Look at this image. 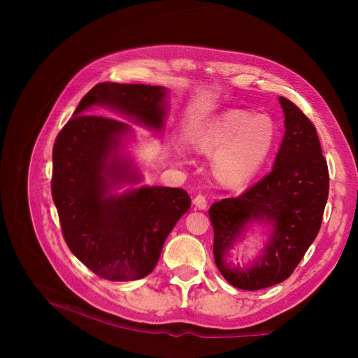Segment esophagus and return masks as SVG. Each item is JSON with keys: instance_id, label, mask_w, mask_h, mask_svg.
Wrapping results in <instances>:
<instances>
[{"instance_id": "obj_1", "label": "esophagus", "mask_w": 358, "mask_h": 358, "mask_svg": "<svg viewBox=\"0 0 358 358\" xmlns=\"http://www.w3.org/2000/svg\"><path fill=\"white\" fill-rule=\"evenodd\" d=\"M193 203L197 209H201L204 210L206 208H208V200H206V197L203 194H197L194 199H193Z\"/></svg>"}]
</instances>
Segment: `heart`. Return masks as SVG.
I'll return each mask as SVG.
<instances>
[{"instance_id":"b5f03b06","label":"heart","mask_w":358,"mask_h":358,"mask_svg":"<svg viewBox=\"0 0 358 358\" xmlns=\"http://www.w3.org/2000/svg\"><path fill=\"white\" fill-rule=\"evenodd\" d=\"M277 143V126L267 115L232 108L206 123L194 148L201 154H215L216 177L228 185H241L255 178L268 162Z\"/></svg>"}]
</instances>
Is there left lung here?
<instances>
[{
	"label": "left lung",
	"mask_w": 358,
	"mask_h": 358,
	"mask_svg": "<svg viewBox=\"0 0 358 358\" xmlns=\"http://www.w3.org/2000/svg\"><path fill=\"white\" fill-rule=\"evenodd\" d=\"M280 104L286 131L273 171L239 197L223 199L209 209L216 266L242 290L266 289L292 275L321 229L328 200V164L313 123L286 97H280ZM264 217L275 224L266 251L250 269L231 268L226 255L243 227Z\"/></svg>",
	"instance_id": "obj_1"
}]
</instances>
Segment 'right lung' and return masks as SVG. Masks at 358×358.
I'll use <instances>...</instances> for the list:
<instances>
[{"mask_svg":"<svg viewBox=\"0 0 358 358\" xmlns=\"http://www.w3.org/2000/svg\"><path fill=\"white\" fill-rule=\"evenodd\" d=\"M164 99L165 90L157 85L97 84L53 145L52 197L64 239L87 268L106 280H138L152 271L192 199L181 189L158 185L107 196L113 182L139 180L126 162L113 157L129 124L87 113L106 104L161 129Z\"/></svg>","mask_w":358,"mask_h":358,"instance_id":"right-lung-1","label":"right lung"}]
</instances>
